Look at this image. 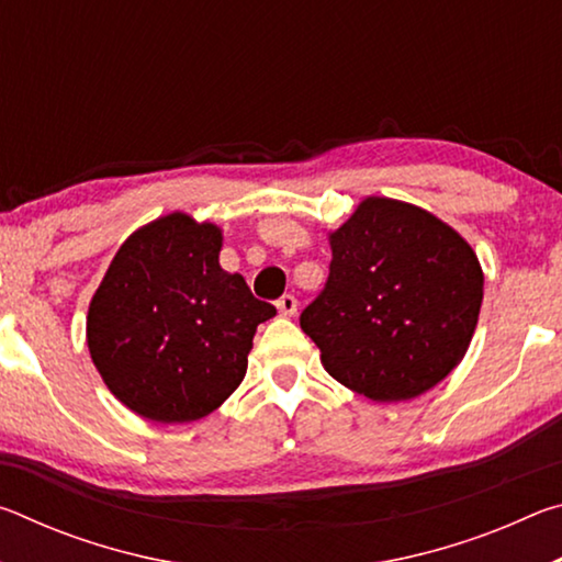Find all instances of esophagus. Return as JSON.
Returning <instances> with one entry per match:
<instances>
[{
    "label": "esophagus",
    "mask_w": 562,
    "mask_h": 562,
    "mask_svg": "<svg viewBox=\"0 0 562 562\" xmlns=\"http://www.w3.org/2000/svg\"><path fill=\"white\" fill-rule=\"evenodd\" d=\"M278 310L282 317H292L294 312H297V300H294L292 294H282V297L278 300Z\"/></svg>",
    "instance_id": "34e87169"
}]
</instances>
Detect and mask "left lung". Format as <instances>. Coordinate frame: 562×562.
<instances>
[{
  "instance_id": "left-lung-1",
  "label": "left lung",
  "mask_w": 562,
  "mask_h": 562,
  "mask_svg": "<svg viewBox=\"0 0 562 562\" xmlns=\"http://www.w3.org/2000/svg\"><path fill=\"white\" fill-rule=\"evenodd\" d=\"M327 237V284L300 317L322 367L372 402L429 392L459 367L479 325L473 247L424 207L379 195Z\"/></svg>"
}]
</instances>
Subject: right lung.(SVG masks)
Segmentation results:
<instances>
[{"label": "right lung", "instance_id": "obj_1", "mask_svg": "<svg viewBox=\"0 0 562 562\" xmlns=\"http://www.w3.org/2000/svg\"><path fill=\"white\" fill-rule=\"evenodd\" d=\"M223 231L188 213L138 227L93 292L87 345L103 384L133 414L188 424L215 412L247 372L260 322L278 315L221 268Z\"/></svg>", "mask_w": 562, "mask_h": 562}]
</instances>
